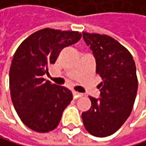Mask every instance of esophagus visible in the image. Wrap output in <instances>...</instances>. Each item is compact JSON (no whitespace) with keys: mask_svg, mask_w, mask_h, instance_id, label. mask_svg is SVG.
I'll use <instances>...</instances> for the list:
<instances>
[{"mask_svg":"<svg viewBox=\"0 0 146 146\" xmlns=\"http://www.w3.org/2000/svg\"><path fill=\"white\" fill-rule=\"evenodd\" d=\"M72 94H74V98H79L81 96H83V94H80L78 92H75V91H72Z\"/></svg>","mask_w":146,"mask_h":146,"instance_id":"obj_1","label":"esophagus"}]
</instances>
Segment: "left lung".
<instances>
[{
  "label": "left lung",
  "instance_id": "1",
  "mask_svg": "<svg viewBox=\"0 0 146 146\" xmlns=\"http://www.w3.org/2000/svg\"><path fill=\"white\" fill-rule=\"evenodd\" d=\"M83 38L93 52L102 82L100 97L90 96L92 106L82 119L91 135L105 137L115 133L131 114L138 88L135 63L127 49L112 37L83 33Z\"/></svg>",
  "mask_w": 146,
  "mask_h": 146
}]
</instances>
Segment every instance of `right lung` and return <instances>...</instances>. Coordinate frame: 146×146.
<instances>
[{"label":"right lung","mask_w":146,"mask_h":146,"mask_svg":"<svg viewBox=\"0 0 146 146\" xmlns=\"http://www.w3.org/2000/svg\"><path fill=\"white\" fill-rule=\"evenodd\" d=\"M81 37L78 32L46 28L30 35L16 50L9 74L11 101L21 120L32 130L46 133L56 128L72 100L69 89L42 76L62 49Z\"/></svg>","instance_id":"right-lung-1"}]
</instances>
